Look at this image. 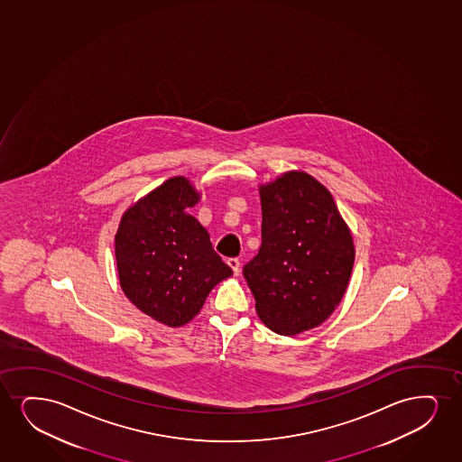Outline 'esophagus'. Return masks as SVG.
<instances>
[{"label": "esophagus", "mask_w": 462, "mask_h": 462, "mask_svg": "<svg viewBox=\"0 0 462 462\" xmlns=\"http://www.w3.org/2000/svg\"><path fill=\"white\" fill-rule=\"evenodd\" d=\"M228 265L233 269L234 275H239L240 272V261L237 257H229Z\"/></svg>", "instance_id": "34e87169"}]
</instances>
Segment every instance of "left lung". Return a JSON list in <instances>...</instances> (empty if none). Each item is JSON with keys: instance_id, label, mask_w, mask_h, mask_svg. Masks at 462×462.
<instances>
[{"instance_id": "left-lung-1", "label": "left lung", "mask_w": 462, "mask_h": 462, "mask_svg": "<svg viewBox=\"0 0 462 462\" xmlns=\"http://www.w3.org/2000/svg\"><path fill=\"white\" fill-rule=\"evenodd\" d=\"M263 244L244 265L259 319L278 334L316 328L350 281L355 248L331 193L303 171L261 187Z\"/></svg>"}]
</instances>
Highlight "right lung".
Here are the masks:
<instances>
[{
    "instance_id": "add662e5",
    "label": "right lung",
    "mask_w": 462,
    "mask_h": 462,
    "mask_svg": "<svg viewBox=\"0 0 462 462\" xmlns=\"http://www.w3.org/2000/svg\"><path fill=\"white\" fill-rule=\"evenodd\" d=\"M197 201L186 178H171L128 209L116 236L123 292L169 327L192 320L214 286L233 275L208 231L186 212Z\"/></svg>"
}]
</instances>
